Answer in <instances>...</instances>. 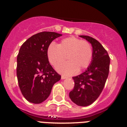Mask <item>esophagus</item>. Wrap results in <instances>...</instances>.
Instances as JSON below:
<instances>
[{"instance_id":"obj_1","label":"esophagus","mask_w":127,"mask_h":127,"mask_svg":"<svg viewBox=\"0 0 127 127\" xmlns=\"http://www.w3.org/2000/svg\"><path fill=\"white\" fill-rule=\"evenodd\" d=\"M61 78H62V79H67V78H68V77H67V76H62Z\"/></svg>"}]
</instances>
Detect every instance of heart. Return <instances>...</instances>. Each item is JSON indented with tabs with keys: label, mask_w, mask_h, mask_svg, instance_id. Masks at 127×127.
Returning <instances> with one entry per match:
<instances>
[{
	"label": "heart",
	"mask_w": 127,
	"mask_h": 127,
	"mask_svg": "<svg viewBox=\"0 0 127 127\" xmlns=\"http://www.w3.org/2000/svg\"><path fill=\"white\" fill-rule=\"evenodd\" d=\"M47 56L53 67L62 64L67 59L69 62L59 66L57 70L65 75L74 74L78 70L86 69L90 64L93 50L90 43L74 36L62 39L58 45L51 43L48 48Z\"/></svg>",
	"instance_id": "heart-1"
}]
</instances>
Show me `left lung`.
<instances>
[{
  "instance_id": "8db88e82",
  "label": "left lung",
  "mask_w": 127,
  "mask_h": 127,
  "mask_svg": "<svg viewBox=\"0 0 127 127\" xmlns=\"http://www.w3.org/2000/svg\"><path fill=\"white\" fill-rule=\"evenodd\" d=\"M92 44L93 57L91 64L80 75L74 76V87L69 97L79 106H88L97 99L101 94L109 71L110 58L101 44L94 38L79 35Z\"/></svg>"
}]
</instances>
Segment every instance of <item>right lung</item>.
<instances>
[{
	"mask_svg": "<svg viewBox=\"0 0 127 127\" xmlns=\"http://www.w3.org/2000/svg\"><path fill=\"white\" fill-rule=\"evenodd\" d=\"M61 35L53 32H39L20 48L17 57L18 82L23 97L30 102L40 104L46 100L54 84L61 79L47 56L51 42Z\"/></svg>",
	"mask_w": 127,
	"mask_h": 127,
	"instance_id": "right-lung-1",
	"label": "right lung"
}]
</instances>
